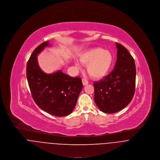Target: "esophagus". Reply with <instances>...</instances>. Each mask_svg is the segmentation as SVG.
I'll use <instances>...</instances> for the list:
<instances>
[{
    "label": "esophagus",
    "instance_id": "obj_1",
    "mask_svg": "<svg viewBox=\"0 0 160 160\" xmlns=\"http://www.w3.org/2000/svg\"><path fill=\"white\" fill-rule=\"evenodd\" d=\"M82 83H83V85H87L88 84V82L86 79H85V78L82 79Z\"/></svg>",
    "mask_w": 160,
    "mask_h": 160
}]
</instances>
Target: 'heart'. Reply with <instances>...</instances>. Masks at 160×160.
<instances>
[{"label":"heart","mask_w":160,"mask_h":160,"mask_svg":"<svg viewBox=\"0 0 160 160\" xmlns=\"http://www.w3.org/2000/svg\"><path fill=\"white\" fill-rule=\"evenodd\" d=\"M80 62L87 65V72L93 78L99 79L107 75L109 71L113 57L111 52L101 48H96L88 50L80 57ZM80 67V65L76 63Z\"/></svg>","instance_id":"obj_1"}]
</instances>
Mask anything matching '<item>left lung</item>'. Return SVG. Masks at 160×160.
Masks as SVG:
<instances>
[{"mask_svg":"<svg viewBox=\"0 0 160 160\" xmlns=\"http://www.w3.org/2000/svg\"><path fill=\"white\" fill-rule=\"evenodd\" d=\"M114 68L100 81L93 83L95 102L104 113H115L132 101L135 89L136 68L128 49L119 43Z\"/></svg>","mask_w":160,"mask_h":160,"instance_id":"8db88e82","label":"left lung"}]
</instances>
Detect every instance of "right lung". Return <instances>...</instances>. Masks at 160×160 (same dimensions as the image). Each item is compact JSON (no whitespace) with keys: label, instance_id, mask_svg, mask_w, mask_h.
Masks as SVG:
<instances>
[{"label":"right lung","instance_id":"right-lung-1","mask_svg":"<svg viewBox=\"0 0 160 160\" xmlns=\"http://www.w3.org/2000/svg\"><path fill=\"white\" fill-rule=\"evenodd\" d=\"M49 41L38 46L32 52L27 65V77L36 104L46 112L58 117L69 115L73 110L83 88L81 78L72 77L61 70L47 74L39 67L37 56Z\"/></svg>","mask_w":160,"mask_h":160}]
</instances>
